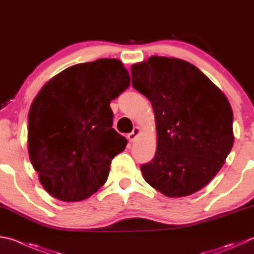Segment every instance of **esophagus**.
<instances>
[{
	"label": "esophagus",
	"mask_w": 254,
	"mask_h": 254,
	"mask_svg": "<svg viewBox=\"0 0 254 254\" xmlns=\"http://www.w3.org/2000/svg\"><path fill=\"white\" fill-rule=\"evenodd\" d=\"M140 132H141V127H133V131H132L131 133H128V134H127V139H128V141H130V142H133V141H134V140L136 139V136L140 134Z\"/></svg>",
	"instance_id": "34e87169"
}]
</instances>
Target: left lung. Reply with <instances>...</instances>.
I'll list each match as a JSON object with an SVG mask.
<instances>
[{
	"mask_svg": "<svg viewBox=\"0 0 254 254\" xmlns=\"http://www.w3.org/2000/svg\"><path fill=\"white\" fill-rule=\"evenodd\" d=\"M132 85L155 115L158 143L143 164L145 181L169 197L201 190L225 162L234 142L227 96L199 68L183 60L150 57L131 66Z\"/></svg>",
	"mask_w": 254,
	"mask_h": 254,
	"instance_id": "8db88e82",
	"label": "left lung"
}]
</instances>
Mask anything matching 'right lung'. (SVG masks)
I'll list each match as a JSON object with an SVG mask.
<instances>
[{
	"mask_svg": "<svg viewBox=\"0 0 254 254\" xmlns=\"http://www.w3.org/2000/svg\"><path fill=\"white\" fill-rule=\"evenodd\" d=\"M130 85L117 59L75 64L52 77L30 108L31 163L50 195L82 201L107 182L127 139L112 127L111 101Z\"/></svg>",
	"mask_w": 254,
	"mask_h": 254,
	"instance_id": "obj_1",
	"label": "right lung"
}]
</instances>
